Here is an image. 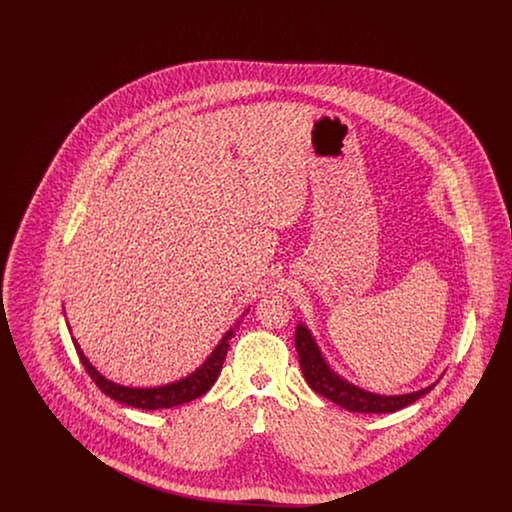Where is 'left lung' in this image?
Returning a JSON list of instances; mask_svg holds the SVG:
<instances>
[{"label": "left lung", "instance_id": "left-lung-1", "mask_svg": "<svg viewBox=\"0 0 512 512\" xmlns=\"http://www.w3.org/2000/svg\"><path fill=\"white\" fill-rule=\"evenodd\" d=\"M295 349L299 355L303 376L311 390L317 391L322 397L330 399L332 403L340 405L349 413H395L430 393L438 384L436 382L428 388L403 395H380L363 390L332 370V366L326 363L315 336L305 324H297L295 328Z\"/></svg>", "mask_w": 512, "mask_h": 512}]
</instances>
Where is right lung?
<instances>
[{"label": "right lung", "instance_id": "right-lung-1", "mask_svg": "<svg viewBox=\"0 0 512 512\" xmlns=\"http://www.w3.org/2000/svg\"><path fill=\"white\" fill-rule=\"evenodd\" d=\"M247 313H249V309H247ZM242 317H245V315H242ZM238 324H240V320L222 336V340L217 343L213 353L205 359L203 365L195 368L192 374H188L182 380H176V382L165 384V386H155V388H130V386H122V384L107 380L99 370H96V366H92V363L88 361V357L80 349L78 341L73 340V343L82 365L86 368V372L90 374V378L96 382V386L105 395H109L111 399L119 401L122 405L134 407V409L157 411V409H172V407L184 405V403L194 401L197 397H201V395H205L207 391L211 390V386L219 378L222 363H224L228 347H230V340L234 338Z\"/></svg>", "mask_w": 512, "mask_h": 512}]
</instances>
